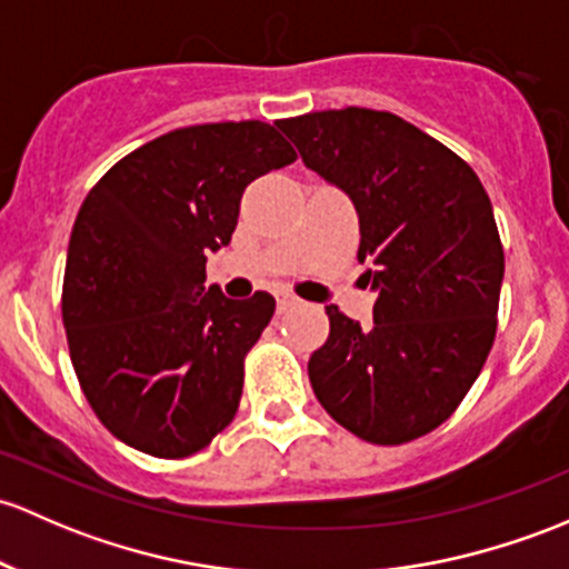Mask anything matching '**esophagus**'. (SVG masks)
Instances as JSON below:
<instances>
[{
  "mask_svg": "<svg viewBox=\"0 0 569 569\" xmlns=\"http://www.w3.org/2000/svg\"><path fill=\"white\" fill-rule=\"evenodd\" d=\"M297 302H300V300H297L295 295H289V291L278 295V310H280V313H286V310H289V308H295Z\"/></svg>",
  "mask_w": 569,
  "mask_h": 569,
  "instance_id": "esophagus-1",
  "label": "esophagus"
}]
</instances>
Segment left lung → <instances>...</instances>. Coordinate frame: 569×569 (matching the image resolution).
Here are the masks:
<instances>
[{
    "instance_id": "left-lung-1",
    "label": "left lung",
    "mask_w": 569,
    "mask_h": 569,
    "mask_svg": "<svg viewBox=\"0 0 569 569\" xmlns=\"http://www.w3.org/2000/svg\"><path fill=\"white\" fill-rule=\"evenodd\" d=\"M302 163L343 190L360 218L373 325L327 305L330 338L308 376L327 415L373 445L439 428L496 338L505 250L469 163L390 111L283 119Z\"/></svg>"
}]
</instances>
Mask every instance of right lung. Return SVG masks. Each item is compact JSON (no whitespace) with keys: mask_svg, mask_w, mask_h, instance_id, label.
I'll list each match as a JSON object with an SVG mask.
<instances>
[{"mask_svg":"<svg viewBox=\"0 0 569 569\" xmlns=\"http://www.w3.org/2000/svg\"><path fill=\"white\" fill-rule=\"evenodd\" d=\"M295 158L259 119L193 124L130 152L83 199L62 319L81 390L119 441L184 458L234 420L274 300L207 289V253L231 242L244 188Z\"/></svg>","mask_w":569,"mask_h":569,"instance_id":"add662e5","label":"right lung"}]
</instances>
